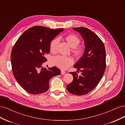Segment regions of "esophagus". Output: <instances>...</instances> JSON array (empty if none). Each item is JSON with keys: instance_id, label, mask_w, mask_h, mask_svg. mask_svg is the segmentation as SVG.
<instances>
[{"instance_id": "1", "label": "esophagus", "mask_w": 125, "mask_h": 125, "mask_svg": "<svg viewBox=\"0 0 125 125\" xmlns=\"http://www.w3.org/2000/svg\"><path fill=\"white\" fill-rule=\"evenodd\" d=\"M65 71L63 70H61V74L63 75V74H65Z\"/></svg>"}]
</instances>
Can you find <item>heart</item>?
Returning a JSON list of instances; mask_svg holds the SVG:
<instances>
[{"mask_svg":"<svg viewBox=\"0 0 125 125\" xmlns=\"http://www.w3.org/2000/svg\"><path fill=\"white\" fill-rule=\"evenodd\" d=\"M64 39L68 44L72 48L73 54L77 58H80L85 52V48L83 46L78 45L80 43V39L74 34H69L65 35ZM59 42L58 38L52 39L50 43V50L52 52H55L56 45ZM52 64L61 69H66L73 63V60L69 56L56 55L51 59Z\"/></svg>","mask_w":125,"mask_h":125,"instance_id":"b5f03b06","label":"heart"}]
</instances>
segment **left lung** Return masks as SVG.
Segmentation results:
<instances>
[{
  "mask_svg": "<svg viewBox=\"0 0 125 125\" xmlns=\"http://www.w3.org/2000/svg\"><path fill=\"white\" fill-rule=\"evenodd\" d=\"M73 29L82 36L85 49L83 55L74 65L81 71V75L78 76L75 72H70L73 80L66 88L70 93L80 96L90 93L101 80L106 69V51L101 39L91 30L85 27Z\"/></svg>",
  "mask_w": 125,
  "mask_h": 125,
  "instance_id": "obj_1",
  "label": "left lung"
}]
</instances>
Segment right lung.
Masks as SVG:
<instances>
[{
	"mask_svg": "<svg viewBox=\"0 0 125 125\" xmlns=\"http://www.w3.org/2000/svg\"><path fill=\"white\" fill-rule=\"evenodd\" d=\"M63 29H51L34 26L25 31L14 44L11 51L13 76L20 86L31 94L47 92L51 78L61 74L55 66L42 67L47 59L50 43Z\"/></svg>",
	"mask_w": 125,
	"mask_h": 125,
	"instance_id": "add662e5",
	"label": "right lung"
}]
</instances>
